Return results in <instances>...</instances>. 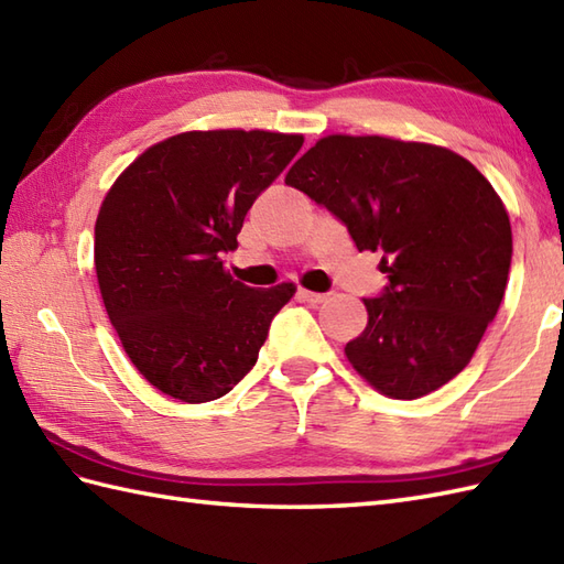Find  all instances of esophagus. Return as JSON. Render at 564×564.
<instances>
[{"mask_svg": "<svg viewBox=\"0 0 564 564\" xmlns=\"http://www.w3.org/2000/svg\"><path fill=\"white\" fill-rule=\"evenodd\" d=\"M297 297H301L303 303L317 305V303H325V301H327V293H313V291H305V289H301V291H297Z\"/></svg>", "mask_w": 564, "mask_h": 564, "instance_id": "34e87169", "label": "esophagus"}]
</instances>
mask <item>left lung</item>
Segmentation results:
<instances>
[{"mask_svg": "<svg viewBox=\"0 0 564 564\" xmlns=\"http://www.w3.org/2000/svg\"><path fill=\"white\" fill-rule=\"evenodd\" d=\"M285 184L327 208L358 251H382L380 295L346 358L370 386L416 400L446 386L480 344L505 297L509 215L460 154L378 135H329Z\"/></svg>", "mask_w": 564, "mask_h": 564, "instance_id": "left-lung-1", "label": "left lung"}]
</instances>
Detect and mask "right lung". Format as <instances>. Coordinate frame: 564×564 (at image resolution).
Returning <instances> with one entry per match:
<instances>
[{
	"label": "right lung",
	"instance_id": "obj_1",
	"mask_svg": "<svg viewBox=\"0 0 564 564\" xmlns=\"http://www.w3.org/2000/svg\"><path fill=\"white\" fill-rule=\"evenodd\" d=\"M303 135L194 130L152 145L118 176L94 227L106 313L150 386L218 400L257 364L293 283L249 289L225 273L245 215Z\"/></svg>",
	"mask_w": 564,
	"mask_h": 564
}]
</instances>
